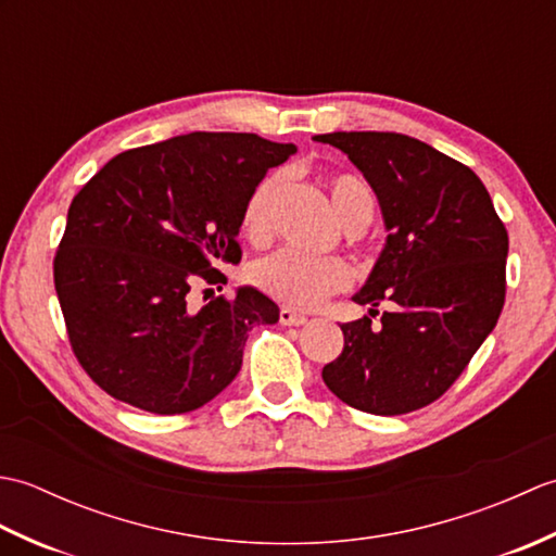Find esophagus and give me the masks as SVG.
<instances>
[{
	"label": "esophagus",
	"instance_id": "obj_1",
	"mask_svg": "<svg viewBox=\"0 0 556 556\" xmlns=\"http://www.w3.org/2000/svg\"><path fill=\"white\" fill-rule=\"evenodd\" d=\"M279 323H281V325H287V327H301V325L308 323V317H305L303 313L291 311V308H281V313H279Z\"/></svg>",
	"mask_w": 556,
	"mask_h": 556
}]
</instances>
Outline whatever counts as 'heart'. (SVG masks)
<instances>
[{
    "label": "heart",
    "mask_w": 556,
    "mask_h": 556,
    "mask_svg": "<svg viewBox=\"0 0 556 556\" xmlns=\"http://www.w3.org/2000/svg\"><path fill=\"white\" fill-rule=\"evenodd\" d=\"M285 186V176L279 172L265 176L251 195H248L241 227L253 243H267L271 236V205ZM327 191L332 200L334 215L344 227L363 224L375 215V193L361 176L349 172H334L327 176ZM255 287L263 289L267 296L296 311H311L323 305L334 293L351 287V267L339 257H311L296 251H277L257 260L251 269Z\"/></svg>",
    "instance_id": "heart-1"
}]
</instances>
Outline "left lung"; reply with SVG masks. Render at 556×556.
<instances>
[{
	"label": "left lung",
	"mask_w": 556,
	"mask_h": 556,
	"mask_svg": "<svg viewBox=\"0 0 556 556\" xmlns=\"http://www.w3.org/2000/svg\"><path fill=\"white\" fill-rule=\"evenodd\" d=\"M315 140L363 172L389 229L368 285L353 296L370 315L341 325L344 351L323 380L351 408L418 410L458 380L497 325L509 233L476 172L418 138L337 131Z\"/></svg>",
	"instance_id": "8db88e82"
}]
</instances>
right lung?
<instances>
[{"label": "right lung", "instance_id": "obj_1", "mask_svg": "<svg viewBox=\"0 0 556 556\" xmlns=\"http://www.w3.org/2000/svg\"><path fill=\"white\" fill-rule=\"evenodd\" d=\"M296 146L195 131L112 157L71 200L54 289L80 368L110 396L160 416L215 399L241 370L248 332L279 308L257 289L215 296L239 263L241 212Z\"/></svg>", "mask_w": 556, "mask_h": 556}]
</instances>
